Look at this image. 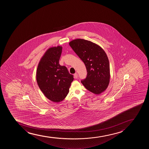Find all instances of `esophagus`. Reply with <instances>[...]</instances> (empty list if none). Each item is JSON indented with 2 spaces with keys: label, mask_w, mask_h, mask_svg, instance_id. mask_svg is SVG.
I'll list each match as a JSON object with an SVG mask.
<instances>
[{
  "label": "esophagus",
  "mask_w": 149,
  "mask_h": 149,
  "mask_svg": "<svg viewBox=\"0 0 149 149\" xmlns=\"http://www.w3.org/2000/svg\"><path fill=\"white\" fill-rule=\"evenodd\" d=\"M74 76L75 78H78V74H77V73H75L74 74Z\"/></svg>",
  "instance_id": "esophagus-1"
}]
</instances>
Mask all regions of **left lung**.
<instances>
[{
	"label": "left lung",
	"mask_w": 149,
	"mask_h": 149,
	"mask_svg": "<svg viewBox=\"0 0 149 149\" xmlns=\"http://www.w3.org/2000/svg\"><path fill=\"white\" fill-rule=\"evenodd\" d=\"M69 45L83 61L87 76L81 81L89 91L100 94L107 88L110 79L109 61L104 51L96 43L81 38L73 40Z\"/></svg>",
	"instance_id": "1"
}]
</instances>
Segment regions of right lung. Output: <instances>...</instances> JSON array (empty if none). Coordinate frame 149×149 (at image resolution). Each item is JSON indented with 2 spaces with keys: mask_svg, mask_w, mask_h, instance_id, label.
Listing matches in <instances>:
<instances>
[{
  "mask_svg": "<svg viewBox=\"0 0 149 149\" xmlns=\"http://www.w3.org/2000/svg\"><path fill=\"white\" fill-rule=\"evenodd\" d=\"M61 52V46L48 49L40 60L36 72L40 89L47 98L55 103L66 97L74 80L67 68L59 64Z\"/></svg>",
  "mask_w": 149,
  "mask_h": 149,
  "instance_id": "add662e5",
  "label": "right lung"
}]
</instances>
